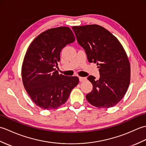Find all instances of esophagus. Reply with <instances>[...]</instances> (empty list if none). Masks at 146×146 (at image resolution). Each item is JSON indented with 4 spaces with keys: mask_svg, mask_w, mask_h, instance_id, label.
Returning <instances> with one entry per match:
<instances>
[{
    "mask_svg": "<svg viewBox=\"0 0 146 146\" xmlns=\"http://www.w3.org/2000/svg\"><path fill=\"white\" fill-rule=\"evenodd\" d=\"M86 80V78H85V77H79V80L80 82H84L85 81V80Z\"/></svg>",
    "mask_w": 146,
    "mask_h": 146,
    "instance_id": "1",
    "label": "esophagus"
}]
</instances>
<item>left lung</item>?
Instances as JSON below:
<instances>
[{
  "label": "left lung",
  "mask_w": 146,
  "mask_h": 146,
  "mask_svg": "<svg viewBox=\"0 0 146 146\" xmlns=\"http://www.w3.org/2000/svg\"><path fill=\"white\" fill-rule=\"evenodd\" d=\"M72 29L88 61L97 63L100 72L98 80L92 75L88 77L93 90L86 95V100L97 108L113 107L126 94L131 80V66L125 49L102 26L91 24Z\"/></svg>",
  "instance_id": "8db88e82"
}]
</instances>
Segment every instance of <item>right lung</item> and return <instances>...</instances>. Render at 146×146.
Wrapping results in <instances>:
<instances>
[{"instance_id":"obj_1","label":"right lung","mask_w":146,"mask_h":146,"mask_svg":"<svg viewBox=\"0 0 146 146\" xmlns=\"http://www.w3.org/2000/svg\"><path fill=\"white\" fill-rule=\"evenodd\" d=\"M75 40L70 27L63 26L40 34L29 46L22 66V79L31 100L42 109L61 107L78 84V77L60 75L55 68L61 49Z\"/></svg>"}]
</instances>
